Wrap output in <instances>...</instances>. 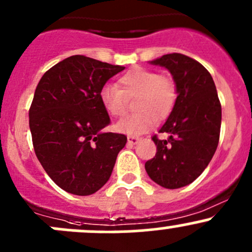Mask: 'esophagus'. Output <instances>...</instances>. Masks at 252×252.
I'll return each instance as SVG.
<instances>
[{
	"label": "esophagus",
	"instance_id": "esophagus-1",
	"mask_svg": "<svg viewBox=\"0 0 252 252\" xmlns=\"http://www.w3.org/2000/svg\"><path fill=\"white\" fill-rule=\"evenodd\" d=\"M139 141H140V138H136V136H128V144L131 145V146H133V145H136Z\"/></svg>",
	"mask_w": 252,
	"mask_h": 252
}]
</instances>
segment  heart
<instances>
[{"instance_id":"heart-1","label":"heart","mask_w":252,"mask_h":252,"mask_svg":"<svg viewBox=\"0 0 252 252\" xmlns=\"http://www.w3.org/2000/svg\"><path fill=\"white\" fill-rule=\"evenodd\" d=\"M121 90L105 85L100 91V101L112 117L126 113V98L139 95L136 114L126 116L116 124V130L130 136L141 135L156 124V114L164 117L172 110L175 101V85L169 78L142 67H134L118 80Z\"/></svg>"}]
</instances>
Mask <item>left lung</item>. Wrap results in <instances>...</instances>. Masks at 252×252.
I'll return each mask as SVG.
<instances>
[{"label": "left lung", "instance_id": "1", "mask_svg": "<svg viewBox=\"0 0 252 252\" xmlns=\"http://www.w3.org/2000/svg\"><path fill=\"white\" fill-rule=\"evenodd\" d=\"M172 74L177 98L159 133L154 136L156 156L145 163L149 177L166 189L194 182L215 155L220 140L222 108L215 81L201 63L182 53H169L150 61Z\"/></svg>", "mask_w": 252, "mask_h": 252}]
</instances>
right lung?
<instances>
[{
  "instance_id": "right-lung-1",
  "label": "right lung",
  "mask_w": 252,
  "mask_h": 252,
  "mask_svg": "<svg viewBox=\"0 0 252 252\" xmlns=\"http://www.w3.org/2000/svg\"><path fill=\"white\" fill-rule=\"evenodd\" d=\"M124 68L75 55L37 84L29 111L32 145L48 177L64 191L86 196L110 179L126 136L105 131L111 119L100 91Z\"/></svg>"
}]
</instances>
